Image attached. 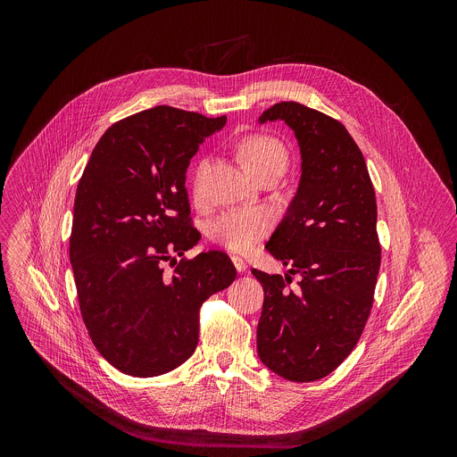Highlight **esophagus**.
I'll list each match as a JSON object with an SVG mask.
<instances>
[{"instance_id":"esophagus-1","label":"esophagus","mask_w":457,"mask_h":457,"mask_svg":"<svg viewBox=\"0 0 457 457\" xmlns=\"http://www.w3.org/2000/svg\"><path fill=\"white\" fill-rule=\"evenodd\" d=\"M231 262H233V266H235V270L238 271V273H244L245 271V262H244V260L240 258V256H231Z\"/></svg>"}]
</instances>
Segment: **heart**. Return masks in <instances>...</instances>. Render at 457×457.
Instances as JSON below:
<instances>
[{"label":"heart","mask_w":457,"mask_h":457,"mask_svg":"<svg viewBox=\"0 0 457 457\" xmlns=\"http://www.w3.org/2000/svg\"><path fill=\"white\" fill-rule=\"evenodd\" d=\"M238 155L244 166L254 173L262 168L278 166L286 170L289 155L282 141L268 134H251L238 143ZM204 168L195 177V193L199 191V180ZM273 228V217L266 210H229L222 213L212 226V238L219 245L245 253L264 238Z\"/></svg>","instance_id":"1"}]
</instances>
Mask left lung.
Here are the masks:
<instances>
[{
	"instance_id": "left-lung-1",
	"label": "left lung",
	"mask_w": 457,
	"mask_h": 457,
	"mask_svg": "<svg viewBox=\"0 0 457 457\" xmlns=\"http://www.w3.org/2000/svg\"><path fill=\"white\" fill-rule=\"evenodd\" d=\"M286 120L302 154V177L266 249L300 274L251 270L264 287L256 328L262 363L289 381L331 374L358 344L379 273L376 195L361 150L345 126L295 101L273 104L260 122Z\"/></svg>"
}]
</instances>
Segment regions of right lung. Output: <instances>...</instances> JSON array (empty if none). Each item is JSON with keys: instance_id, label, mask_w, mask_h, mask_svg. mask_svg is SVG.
<instances>
[{"instance_id": "add662e5", "label": "right lung", "mask_w": 457, "mask_h": 457, "mask_svg": "<svg viewBox=\"0 0 457 457\" xmlns=\"http://www.w3.org/2000/svg\"><path fill=\"white\" fill-rule=\"evenodd\" d=\"M224 124L226 115L164 104L129 115L106 129L79 179L71 235L79 309L96 349L124 374L184 363L199 344L201 305L237 277L222 251L177 262L201 238L189 222V159Z\"/></svg>"}]
</instances>
